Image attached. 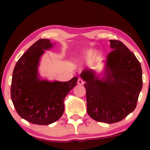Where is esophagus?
I'll return each mask as SVG.
<instances>
[{"instance_id": "obj_1", "label": "esophagus", "mask_w": 150, "mask_h": 150, "mask_svg": "<svg viewBox=\"0 0 150 150\" xmlns=\"http://www.w3.org/2000/svg\"><path fill=\"white\" fill-rule=\"evenodd\" d=\"M77 83L79 84V85H83V84H84V81H83V80H82L81 79H78Z\"/></svg>"}]
</instances>
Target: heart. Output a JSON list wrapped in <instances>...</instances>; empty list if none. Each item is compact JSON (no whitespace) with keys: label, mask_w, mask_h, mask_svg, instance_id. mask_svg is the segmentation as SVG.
I'll return each mask as SVG.
<instances>
[{"label":"heart","mask_w":150,"mask_h":150,"mask_svg":"<svg viewBox=\"0 0 150 150\" xmlns=\"http://www.w3.org/2000/svg\"><path fill=\"white\" fill-rule=\"evenodd\" d=\"M93 51H91V50L89 51V52L87 53V58H89V57H91L93 56Z\"/></svg>","instance_id":"1"}]
</instances>
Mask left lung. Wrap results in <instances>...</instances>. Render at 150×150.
I'll use <instances>...</instances> for the list:
<instances>
[{
    "label": "left lung",
    "mask_w": 150,
    "mask_h": 150,
    "mask_svg": "<svg viewBox=\"0 0 150 150\" xmlns=\"http://www.w3.org/2000/svg\"><path fill=\"white\" fill-rule=\"evenodd\" d=\"M112 50L106 57L102 78L91 69H84L87 110L93 120L106 124L122 121L137 106L143 86L140 63L118 40H109Z\"/></svg>",
    "instance_id": "8db88e82"
}]
</instances>
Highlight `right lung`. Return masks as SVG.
I'll return each mask as SVG.
<instances>
[{"label":"right lung","mask_w":150,"mask_h":150,"mask_svg":"<svg viewBox=\"0 0 150 150\" xmlns=\"http://www.w3.org/2000/svg\"><path fill=\"white\" fill-rule=\"evenodd\" d=\"M54 44L41 39L19 59L14 67L11 98L18 115L28 122L49 125L59 120L64 112V99L76 85L78 78L67 82L49 81L40 76L38 67L45 50Z\"/></svg>","instance_id":"add662e5"}]
</instances>
